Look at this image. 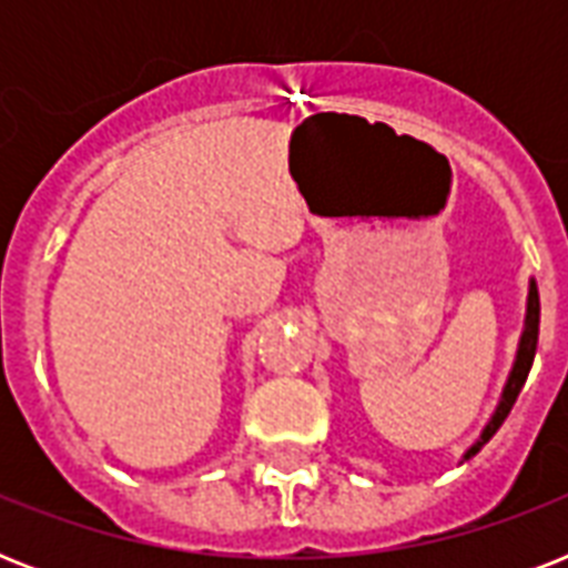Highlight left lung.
Returning <instances> with one entry per match:
<instances>
[{
  "label": "left lung",
  "mask_w": 568,
  "mask_h": 568,
  "mask_svg": "<svg viewBox=\"0 0 568 568\" xmlns=\"http://www.w3.org/2000/svg\"><path fill=\"white\" fill-rule=\"evenodd\" d=\"M537 338H539V292H537V283H530V292H528V318H525V333H521V345H519V356H516V365H513V374L507 379V386H504V395H501V404L495 409L493 422L486 424V430L480 433V439L466 450V459L475 457L477 450L484 448L486 442L493 439L498 427L504 424V418L510 415L513 404H516V397H519L521 386H525V379L530 374V365H534V356H537Z\"/></svg>",
  "instance_id": "8db88e82"
}]
</instances>
